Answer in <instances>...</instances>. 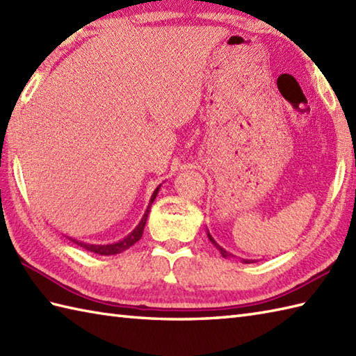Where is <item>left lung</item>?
I'll return each instance as SVG.
<instances>
[{
  "label": "left lung",
  "mask_w": 356,
  "mask_h": 356,
  "mask_svg": "<svg viewBox=\"0 0 356 356\" xmlns=\"http://www.w3.org/2000/svg\"><path fill=\"white\" fill-rule=\"evenodd\" d=\"M208 238H209V241H211V243H213L217 249H218V251H220V254H222V257H225V259H229V257H234L232 254H229L228 251H225V249L220 246V245H218L217 243V241L213 238V236H211V234H209V231H208ZM241 261H243V263H254L255 260H246V259H241Z\"/></svg>",
  "instance_id": "left-lung-1"
}]
</instances>
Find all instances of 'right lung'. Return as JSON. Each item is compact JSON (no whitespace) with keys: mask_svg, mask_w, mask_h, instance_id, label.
Wrapping results in <instances>:
<instances>
[{"mask_svg":"<svg viewBox=\"0 0 356 356\" xmlns=\"http://www.w3.org/2000/svg\"><path fill=\"white\" fill-rule=\"evenodd\" d=\"M159 190H161V185H159V186L156 188L153 195H151V199H149V203H148V207H147L145 214H143V217L140 218L139 225L136 226V228H134L130 234H128L127 237L120 238L119 241H115V243H108V245H92V243H86V241H81V240L72 238V237H69V238L73 241V243H76L78 246L87 249V251H90V252L99 254V255H115V254H120V252L127 251V249L130 248V246H133V245L136 243V241L140 240L142 234H143V228H145V223H147V218H148V213H149L151 203L154 202Z\"/></svg>","mask_w":356,"mask_h":356,"instance_id":"add662e5","label":"right lung"}]
</instances>
